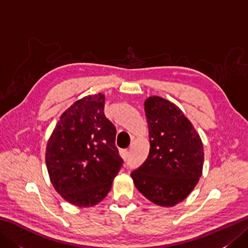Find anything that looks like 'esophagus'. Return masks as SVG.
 Returning <instances> with one entry per match:
<instances>
[{"label": "esophagus", "instance_id": "obj_1", "mask_svg": "<svg viewBox=\"0 0 248 248\" xmlns=\"http://www.w3.org/2000/svg\"><path fill=\"white\" fill-rule=\"evenodd\" d=\"M120 155L123 156V159L127 160L128 157H129V151H128L127 149H123V150H120Z\"/></svg>", "mask_w": 248, "mask_h": 248}]
</instances>
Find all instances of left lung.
<instances>
[{
    "label": "left lung",
    "mask_w": 248,
    "mask_h": 248,
    "mask_svg": "<svg viewBox=\"0 0 248 248\" xmlns=\"http://www.w3.org/2000/svg\"><path fill=\"white\" fill-rule=\"evenodd\" d=\"M150 151L131 172L136 188L155 204L172 207L193 191L203 166V146L182 110L161 97L145 102Z\"/></svg>",
    "instance_id": "1"
}]
</instances>
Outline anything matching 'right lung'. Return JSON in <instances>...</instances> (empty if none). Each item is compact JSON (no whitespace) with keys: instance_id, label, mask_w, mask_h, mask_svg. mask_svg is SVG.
I'll return each instance as SVG.
<instances>
[{"instance_id":"add662e5","label":"right lung","mask_w":248,"mask_h":248,"mask_svg":"<svg viewBox=\"0 0 248 248\" xmlns=\"http://www.w3.org/2000/svg\"><path fill=\"white\" fill-rule=\"evenodd\" d=\"M104 99L98 93L73 103L46 145L52 184L68 202L81 208L107 196L124 163L115 145L116 128L103 112Z\"/></svg>"}]
</instances>
